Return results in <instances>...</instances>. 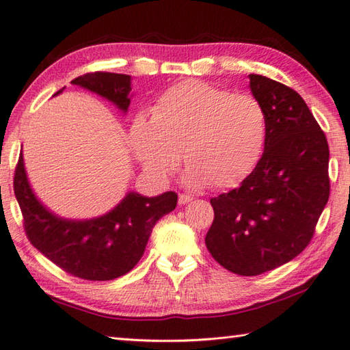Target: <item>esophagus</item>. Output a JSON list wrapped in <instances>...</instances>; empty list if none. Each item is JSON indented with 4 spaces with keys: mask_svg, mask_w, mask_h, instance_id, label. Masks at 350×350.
Listing matches in <instances>:
<instances>
[{
    "mask_svg": "<svg viewBox=\"0 0 350 350\" xmlns=\"http://www.w3.org/2000/svg\"><path fill=\"white\" fill-rule=\"evenodd\" d=\"M191 200H193L191 194H185V193L179 194V205H187V203H189Z\"/></svg>",
    "mask_w": 350,
    "mask_h": 350,
    "instance_id": "1",
    "label": "esophagus"
}]
</instances>
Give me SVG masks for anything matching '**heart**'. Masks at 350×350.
Wrapping results in <instances>:
<instances>
[{
    "mask_svg": "<svg viewBox=\"0 0 350 350\" xmlns=\"http://www.w3.org/2000/svg\"><path fill=\"white\" fill-rule=\"evenodd\" d=\"M266 131V114L256 98L183 81L157 98L151 118L137 114L131 144L139 162L157 179L173 173L182 153L188 185L225 189L237 187L257 167Z\"/></svg>",
    "mask_w": 350,
    "mask_h": 350,
    "instance_id": "heart-1",
    "label": "heart"
}]
</instances>
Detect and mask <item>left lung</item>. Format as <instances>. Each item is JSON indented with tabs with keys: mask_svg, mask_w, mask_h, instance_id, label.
Segmentation results:
<instances>
[{
	"mask_svg": "<svg viewBox=\"0 0 350 350\" xmlns=\"http://www.w3.org/2000/svg\"><path fill=\"white\" fill-rule=\"evenodd\" d=\"M268 131L257 167L239 188L213 197L205 243L219 265L252 277L295 258L314 237L329 193V145L291 87L250 75Z\"/></svg>",
	"mask_w": 350,
	"mask_h": 350,
	"instance_id": "obj_1",
	"label": "left lung"
}]
</instances>
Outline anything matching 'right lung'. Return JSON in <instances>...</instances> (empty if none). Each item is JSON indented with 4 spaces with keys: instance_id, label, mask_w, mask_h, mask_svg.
Instances as JSON below:
<instances>
[{
    "instance_id": "right-lung-1",
    "label": "right lung",
    "mask_w": 350,
    "mask_h": 350,
    "mask_svg": "<svg viewBox=\"0 0 350 350\" xmlns=\"http://www.w3.org/2000/svg\"><path fill=\"white\" fill-rule=\"evenodd\" d=\"M130 81L129 75L94 72L78 76L72 84L98 93L126 111ZM14 191L30 243L70 275L92 282L114 280L135 268L144 256L156 221L177 205L174 191L156 197L129 193L116 208L98 219H61L50 213L31 191L23 153L15 168Z\"/></svg>"
}]
</instances>
